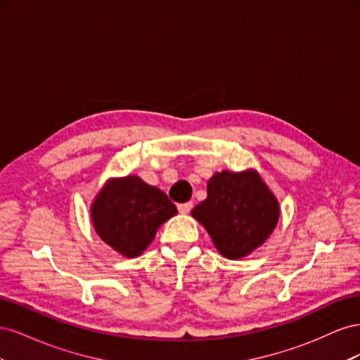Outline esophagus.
Wrapping results in <instances>:
<instances>
[{
  "label": "esophagus",
  "mask_w": 360,
  "mask_h": 360,
  "mask_svg": "<svg viewBox=\"0 0 360 360\" xmlns=\"http://www.w3.org/2000/svg\"><path fill=\"white\" fill-rule=\"evenodd\" d=\"M177 209L181 214H188L191 210H192V202H183V204H179Z\"/></svg>",
  "instance_id": "34e87169"
}]
</instances>
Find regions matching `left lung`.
<instances>
[{"label":"left lung","mask_w":360,"mask_h":360,"mask_svg":"<svg viewBox=\"0 0 360 360\" xmlns=\"http://www.w3.org/2000/svg\"><path fill=\"white\" fill-rule=\"evenodd\" d=\"M214 248L228 259L252 254L275 231L279 201L258 171H221L207 183V198L192 210Z\"/></svg>","instance_id":"left-lung-1"}]
</instances>
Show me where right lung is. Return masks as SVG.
I'll return each mask as SVG.
<instances>
[{
  "mask_svg": "<svg viewBox=\"0 0 360 360\" xmlns=\"http://www.w3.org/2000/svg\"><path fill=\"white\" fill-rule=\"evenodd\" d=\"M176 214L167 195L138 176L108 179L90 205L97 236L126 258L143 254L159 226Z\"/></svg>",
  "mask_w": 360,
  "mask_h": 360,
  "instance_id": "right-lung-1",
  "label": "right lung"
}]
</instances>
